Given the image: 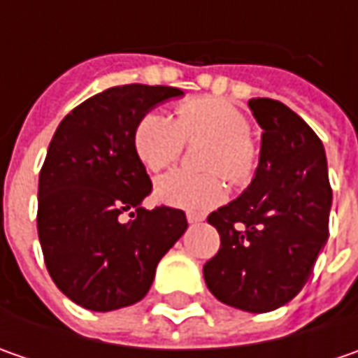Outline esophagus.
I'll return each instance as SVG.
<instances>
[{"label":"esophagus","mask_w":358,"mask_h":358,"mask_svg":"<svg viewBox=\"0 0 358 358\" xmlns=\"http://www.w3.org/2000/svg\"><path fill=\"white\" fill-rule=\"evenodd\" d=\"M203 219H205V217H203L201 213H193V211H189V213H187V221H189L191 225H195V223H201Z\"/></svg>","instance_id":"34e87169"}]
</instances>
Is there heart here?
Masks as SVG:
<instances>
[{
    "label": "heart",
    "mask_w": 358,
    "mask_h": 358,
    "mask_svg": "<svg viewBox=\"0 0 358 358\" xmlns=\"http://www.w3.org/2000/svg\"><path fill=\"white\" fill-rule=\"evenodd\" d=\"M249 121L235 105L223 99H191L177 107L175 121L169 115L147 113L133 131L135 153L149 171H161L181 155L183 145L207 139L203 167L219 169L231 183H245L255 167L249 143ZM223 195L215 171L193 173L173 169L155 181V197L163 205L201 211Z\"/></svg>",
    "instance_id": "1"
}]
</instances>
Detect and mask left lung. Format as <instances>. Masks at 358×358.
<instances>
[{"label":"left lung","mask_w":358,"mask_h":358,"mask_svg":"<svg viewBox=\"0 0 358 358\" xmlns=\"http://www.w3.org/2000/svg\"><path fill=\"white\" fill-rule=\"evenodd\" d=\"M261 133L253 181L207 217L221 247L203 277L221 303L247 313L287 305L309 281L329 239L333 191L321 139L287 105L249 101Z\"/></svg>","instance_id":"obj_1"}]
</instances>
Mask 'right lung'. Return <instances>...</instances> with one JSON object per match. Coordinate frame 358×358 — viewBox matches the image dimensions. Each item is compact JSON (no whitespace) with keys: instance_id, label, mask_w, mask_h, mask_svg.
Returning a JSON list of instances; mask_svg holds the SVG:
<instances>
[{"instance_id":"right-lung-1","label":"right lung","mask_w":358,"mask_h":358,"mask_svg":"<svg viewBox=\"0 0 358 358\" xmlns=\"http://www.w3.org/2000/svg\"><path fill=\"white\" fill-rule=\"evenodd\" d=\"M183 95L167 85L109 87L55 129L39 173L37 233L53 282L83 309L107 313L141 301L157 263L187 231L181 209L141 205L151 179L133 145L153 107Z\"/></svg>"}]
</instances>
